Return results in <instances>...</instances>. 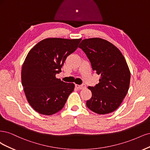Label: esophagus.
Wrapping results in <instances>:
<instances>
[{"label": "esophagus", "mask_w": 150, "mask_h": 150, "mask_svg": "<svg viewBox=\"0 0 150 150\" xmlns=\"http://www.w3.org/2000/svg\"><path fill=\"white\" fill-rule=\"evenodd\" d=\"M75 87L77 88L78 89H83L86 87V85L85 84H82V85H75Z\"/></svg>", "instance_id": "34e87169"}]
</instances>
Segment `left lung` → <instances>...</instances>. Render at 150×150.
<instances>
[{
    "mask_svg": "<svg viewBox=\"0 0 150 150\" xmlns=\"http://www.w3.org/2000/svg\"><path fill=\"white\" fill-rule=\"evenodd\" d=\"M79 47L87 56L93 70L101 75L98 84L88 87L92 96L86 106L100 115L114 112L129 89L130 71L126 60L117 47L100 38L84 39Z\"/></svg>",
    "mask_w": 150,
    "mask_h": 150,
    "instance_id": "obj_1",
    "label": "left lung"
}]
</instances>
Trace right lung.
<instances>
[{"instance_id": "obj_1", "label": "right lung", "mask_w": 150, "mask_h": 150, "mask_svg": "<svg viewBox=\"0 0 150 150\" xmlns=\"http://www.w3.org/2000/svg\"><path fill=\"white\" fill-rule=\"evenodd\" d=\"M80 41L46 38L28 53L22 68V84L28 103L38 113L51 115L59 112L74 91L73 83H65L55 75Z\"/></svg>"}]
</instances>
